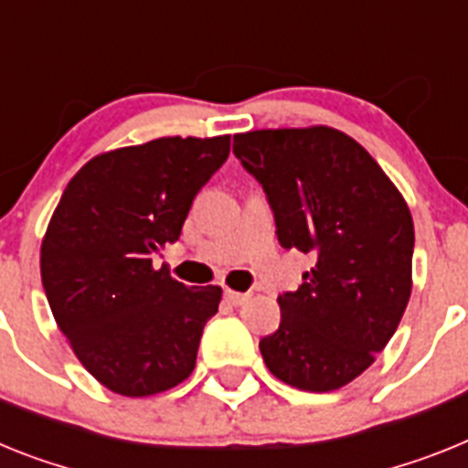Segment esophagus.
Wrapping results in <instances>:
<instances>
[{"instance_id":"1","label":"esophagus","mask_w":468,"mask_h":468,"mask_svg":"<svg viewBox=\"0 0 468 468\" xmlns=\"http://www.w3.org/2000/svg\"><path fill=\"white\" fill-rule=\"evenodd\" d=\"M223 299L233 306H242L245 302H250V294H242V292H233V290H226L223 292Z\"/></svg>"}]
</instances>
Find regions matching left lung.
<instances>
[{"mask_svg": "<svg viewBox=\"0 0 468 468\" xmlns=\"http://www.w3.org/2000/svg\"><path fill=\"white\" fill-rule=\"evenodd\" d=\"M284 250L308 254L302 287L278 296L280 327L259 341L284 384L327 393L384 351L412 292L414 226L403 195L363 145L332 127L235 133Z\"/></svg>", "mask_w": 468, "mask_h": 468, "instance_id": "1", "label": "left lung"}]
</instances>
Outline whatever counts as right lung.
I'll return each mask as SVG.
<instances>
[{"instance_id": "obj_1", "label": "right lung", "mask_w": 468, "mask_h": 468, "mask_svg": "<svg viewBox=\"0 0 468 468\" xmlns=\"http://www.w3.org/2000/svg\"><path fill=\"white\" fill-rule=\"evenodd\" d=\"M230 136H166L93 157L42 239V284L60 332L105 388L155 396L188 379L221 287H186L153 254L176 242Z\"/></svg>"}]
</instances>
